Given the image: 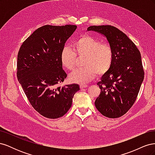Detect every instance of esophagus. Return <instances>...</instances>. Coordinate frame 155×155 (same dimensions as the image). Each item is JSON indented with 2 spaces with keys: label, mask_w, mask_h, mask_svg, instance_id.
Listing matches in <instances>:
<instances>
[{
  "label": "esophagus",
  "mask_w": 155,
  "mask_h": 155,
  "mask_svg": "<svg viewBox=\"0 0 155 155\" xmlns=\"http://www.w3.org/2000/svg\"><path fill=\"white\" fill-rule=\"evenodd\" d=\"M88 87L87 84H85V85H80V88H86Z\"/></svg>",
  "instance_id": "34e87169"
}]
</instances>
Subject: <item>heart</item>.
Returning <instances> with one entry per match:
<instances>
[{
	"mask_svg": "<svg viewBox=\"0 0 155 155\" xmlns=\"http://www.w3.org/2000/svg\"><path fill=\"white\" fill-rule=\"evenodd\" d=\"M72 49L65 47L60 55L62 66L72 70L76 66L77 57H83L84 68L77 69L70 74L69 79L73 83H85L96 76H103L110 69L114 60V51L110 45L102 43L89 35H83L75 40Z\"/></svg>",
	"mask_w": 155,
	"mask_h": 155,
	"instance_id": "b5f03b06",
	"label": "heart"
}]
</instances>
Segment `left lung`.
Wrapping results in <instances>:
<instances>
[{"label": "left lung", "instance_id": "1", "mask_svg": "<svg viewBox=\"0 0 155 155\" xmlns=\"http://www.w3.org/2000/svg\"><path fill=\"white\" fill-rule=\"evenodd\" d=\"M87 30L106 37L114 51L110 69L97 84L101 92L95 101V106L107 118H119L134 104L143 81L141 54L133 42L114 26H91Z\"/></svg>", "mask_w": 155, "mask_h": 155}]
</instances>
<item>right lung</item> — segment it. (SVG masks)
<instances>
[{
    "label": "right lung",
    "instance_id": "obj_1",
    "mask_svg": "<svg viewBox=\"0 0 155 155\" xmlns=\"http://www.w3.org/2000/svg\"><path fill=\"white\" fill-rule=\"evenodd\" d=\"M77 26L45 25L23 42L17 55V76L31 106L45 118L62 117L72 106L78 84L57 87L66 79L60 55Z\"/></svg>",
    "mask_w": 155,
    "mask_h": 155
}]
</instances>
